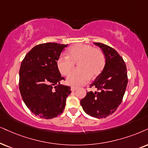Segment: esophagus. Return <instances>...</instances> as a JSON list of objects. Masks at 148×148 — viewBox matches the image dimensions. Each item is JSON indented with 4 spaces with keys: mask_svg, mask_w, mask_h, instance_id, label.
<instances>
[{
    "mask_svg": "<svg viewBox=\"0 0 148 148\" xmlns=\"http://www.w3.org/2000/svg\"><path fill=\"white\" fill-rule=\"evenodd\" d=\"M76 89H77V88L75 87H71V91H72V92H74V91H75L76 90Z\"/></svg>",
    "mask_w": 148,
    "mask_h": 148,
    "instance_id": "esophagus-1",
    "label": "esophagus"
}]
</instances>
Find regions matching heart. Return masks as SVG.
<instances>
[{
    "instance_id": "1",
    "label": "heart",
    "mask_w": 148,
    "mask_h": 148,
    "mask_svg": "<svg viewBox=\"0 0 148 148\" xmlns=\"http://www.w3.org/2000/svg\"><path fill=\"white\" fill-rule=\"evenodd\" d=\"M78 61L79 69L69 76L67 83L72 86H80L87 83L91 76L94 78L100 74L105 63L102 50L88 44H77L69 47L67 57L61 56L57 61L58 70L61 74L68 76Z\"/></svg>"
}]
</instances>
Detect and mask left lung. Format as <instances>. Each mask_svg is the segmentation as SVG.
I'll return each instance as SVG.
<instances>
[{
	"mask_svg": "<svg viewBox=\"0 0 148 148\" xmlns=\"http://www.w3.org/2000/svg\"><path fill=\"white\" fill-rule=\"evenodd\" d=\"M94 44L103 51L105 65L90 86L98 91L87 92L80 100V105L91 117L104 118L113 113L121 104L128 84V76L126 64L118 52L102 43Z\"/></svg>",
	"mask_w": 148,
	"mask_h": 148,
	"instance_id": "left-lung-1",
	"label": "left lung"
}]
</instances>
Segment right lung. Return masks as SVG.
Segmentation results:
<instances>
[{"label":"right lung","mask_w":148,"mask_h":148,"mask_svg":"<svg viewBox=\"0 0 148 148\" xmlns=\"http://www.w3.org/2000/svg\"><path fill=\"white\" fill-rule=\"evenodd\" d=\"M68 44L45 43L33 47L20 65L19 89L24 104L36 116L52 119L63 113L70 87L61 85L64 78L57 61Z\"/></svg>","instance_id":"obj_1"}]
</instances>
